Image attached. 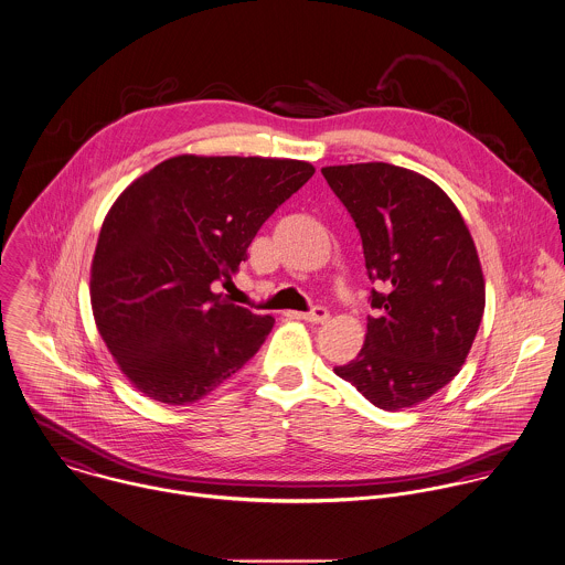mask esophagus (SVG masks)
<instances>
[{"mask_svg":"<svg viewBox=\"0 0 565 565\" xmlns=\"http://www.w3.org/2000/svg\"><path fill=\"white\" fill-rule=\"evenodd\" d=\"M297 316L308 320V322H324L329 318V310L322 308V306H313L310 312L297 313Z\"/></svg>","mask_w":565,"mask_h":565,"instance_id":"34e87169","label":"esophagus"}]
</instances>
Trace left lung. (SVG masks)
Returning <instances> with one entry per match:
<instances>
[{
    "mask_svg": "<svg viewBox=\"0 0 565 565\" xmlns=\"http://www.w3.org/2000/svg\"><path fill=\"white\" fill-rule=\"evenodd\" d=\"M362 236L371 290L366 342L335 366L375 407H412L461 371L486 310L472 236L446 192L394 164L324 167Z\"/></svg>",
    "mask_w": 565,
    "mask_h": 565,
    "instance_id": "left-lung-1",
    "label": "left lung"
}]
</instances>
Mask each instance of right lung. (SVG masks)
Segmentation results:
<instances>
[{
    "label": "right lung",
    "mask_w": 565,
    "mask_h": 565,
    "mask_svg": "<svg viewBox=\"0 0 565 565\" xmlns=\"http://www.w3.org/2000/svg\"><path fill=\"white\" fill-rule=\"evenodd\" d=\"M313 175L310 162L178 156L110 207L93 257L97 329L153 401L194 403L238 373L273 329L212 292L232 281L264 221Z\"/></svg>",
    "instance_id": "add662e5"
}]
</instances>
